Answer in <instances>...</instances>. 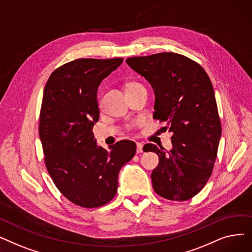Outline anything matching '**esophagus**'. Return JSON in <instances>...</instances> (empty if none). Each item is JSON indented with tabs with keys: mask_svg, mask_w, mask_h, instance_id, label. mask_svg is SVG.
I'll use <instances>...</instances> for the list:
<instances>
[{
	"mask_svg": "<svg viewBox=\"0 0 252 252\" xmlns=\"http://www.w3.org/2000/svg\"><path fill=\"white\" fill-rule=\"evenodd\" d=\"M143 152V144L137 142V153H142Z\"/></svg>",
	"mask_w": 252,
	"mask_h": 252,
	"instance_id": "esophagus-1",
	"label": "esophagus"
}]
</instances>
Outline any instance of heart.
Masks as SVG:
<instances>
[{
    "mask_svg": "<svg viewBox=\"0 0 252 252\" xmlns=\"http://www.w3.org/2000/svg\"><path fill=\"white\" fill-rule=\"evenodd\" d=\"M139 88H144V87L141 84H139V83L131 82V83H128L126 85V92L127 91H131V90H136V89H139Z\"/></svg>",
    "mask_w": 252,
    "mask_h": 252,
    "instance_id": "b5f03b06",
    "label": "heart"
}]
</instances>
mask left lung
<instances>
[{
	"instance_id": "1",
	"label": "left lung",
	"mask_w": 252,
	"mask_h": 252,
	"mask_svg": "<svg viewBox=\"0 0 252 252\" xmlns=\"http://www.w3.org/2000/svg\"><path fill=\"white\" fill-rule=\"evenodd\" d=\"M126 63L153 87V117L166 122L163 128L173 133L168 152L153 144L143 147L159 158L151 174L153 189L167 200H189L213 173L221 135L210 78L200 64L177 53L130 57Z\"/></svg>"
}]
</instances>
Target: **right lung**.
I'll return each mask as SVG.
<instances>
[{
	"label": "right lung",
	"instance_id": "right-lung-1",
	"mask_svg": "<svg viewBox=\"0 0 252 252\" xmlns=\"http://www.w3.org/2000/svg\"><path fill=\"white\" fill-rule=\"evenodd\" d=\"M123 61L75 59L53 71L44 89L38 135L46 167L60 193L84 208L113 199L119 170L136 154L133 141H119L107 151L93 136L100 113L98 87Z\"/></svg>",
	"mask_w": 252,
	"mask_h": 252
}]
</instances>
